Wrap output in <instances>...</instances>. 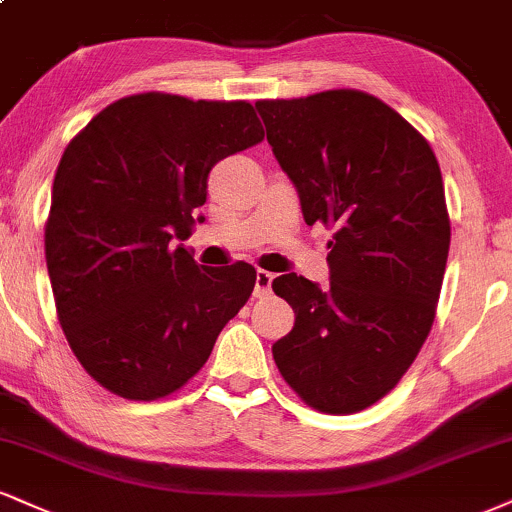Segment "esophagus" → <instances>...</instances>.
Returning <instances> with one entry per match:
<instances>
[{
    "label": "esophagus",
    "mask_w": 512,
    "mask_h": 512,
    "mask_svg": "<svg viewBox=\"0 0 512 512\" xmlns=\"http://www.w3.org/2000/svg\"><path fill=\"white\" fill-rule=\"evenodd\" d=\"M272 281H274V274L264 272V269H257L255 298H264V295H269V291H272Z\"/></svg>",
    "instance_id": "34e87169"
}]
</instances>
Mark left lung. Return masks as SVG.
Masks as SVG:
<instances>
[{"mask_svg": "<svg viewBox=\"0 0 512 512\" xmlns=\"http://www.w3.org/2000/svg\"><path fill=\"white\" fill-rule=\"evenodd\" d=\"M255 107L305 224L336 229L329 286L293 272L272 283L295 312L274 362L310 408L360 412L398 384L434 324L451 245L439 162L422 133L367 92Z\"/></svg>", "mask_w": 512, "mask_h": 512, "instance_id": "left-lung-1", "label": "left lung"}]
</instances>
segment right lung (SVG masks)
Wrapping results in <instances>:
<instances>
[{
	"instance_id": "add662e5",
	"label": "right lung",
	"mask_w": 512,
	"mask_h": 512,
	"mask_svg": "<svg viewBox=\"0 0 512 512\" xmlns=\"http://www.w3.org/2000/svg\"><path fill=\"white\" fill-rule=\"evenodd\" d=\"M264 138L250 102L143 92L66 145L45 257L66 341L97 384L157 400L193 379L255 288V267H202L183 243L214 164Z\"/></svg>"
}]
</instances>
